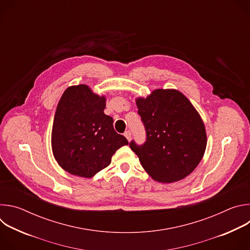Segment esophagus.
<instances>
[{
    "label": "esophagus",
    "instance_id": "obj_1",
    "mask_svg": "<svg viewBox=\"0 0 250 250\" xmlns=\"http://www.w3.org/2000/svg\"><path fill=\"white\" fill-rule=\"evenodd\" d=\"M125 138H126L128 141H130V139H131V132H130L129 130H126V131L125 132Z\"/></svg>",
    "mask_w": 250,
    "mask_h": 250
}]
</instances>
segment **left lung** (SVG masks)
Returning a JSON list of instances; mask_svg holds the SVG:
<instances>
[{"mask_svg":"<svg viewBox=\"0 0 250 250\" xmlns=\"http://www.w3.org/2000/svg\"><path fill=\"white\" fill-rule=\"evenodd\" d=\"M138 115L146 130L145 145L129 146L153 180L174 183L190 175L201 162L207 133L189 99L175 89H156L136 98Z\"/></svg>","mask_w":250,"mask_h":250,"instance_id":"left-lung-1","label":"left lung"}]
</instances>
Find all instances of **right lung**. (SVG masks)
<instances>
[{"mask_svg": "<svg viewBox=\"0 0 250 250\" xmlns=\"http://www.w3.org/2000/svg\"><path fill=\"white\" fill-rule=\"evenodd\" d=\"M105 96L85 84L70 86L54 115L51 147L55 160L68 173L91 178L110 165L126 138L115 131L113 118L104 114Z\"/></svg>", "mask_w": 250, "mask_h": 250, "instance_id": "add662e5", "label": "right lung"}]
</instances>
